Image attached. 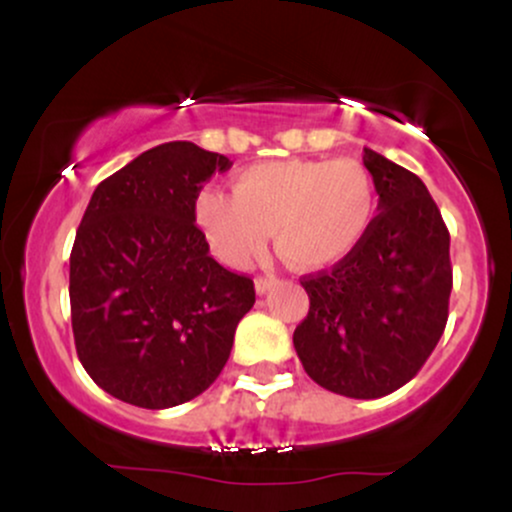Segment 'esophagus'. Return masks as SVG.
I'll return each mask as SVG.
<instances>
[{"mask_svg": "<svg viewBox=\"0 0 512 512\" xmlns=\"http://www.w3.org/2000/svg\"><path fill=\"white\" fill-rule=\"evenodd\" d=\"M274 284H276L274 276H257V279H255V291L260 293V296H264V293L272 289Z\"/></svg>", "mask_w": 512, "mask_h": 512, "instance_id": "34e87169", "label": "esophagus"}]
</instances>
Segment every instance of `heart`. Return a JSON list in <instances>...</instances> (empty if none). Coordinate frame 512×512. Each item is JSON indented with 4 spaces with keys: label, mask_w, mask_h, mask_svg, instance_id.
<instances>
[{
    "label": "heart",
    "mask_w": 512,
    "mask_h": 512,
    "mask_svg": "<svg viewBox=\"0 0 512 512\" xmlns=\"http://www.w3.org/2000/svg\"><path fill=\"white\" fill-rule=\"evenodd\" d=\"M378 197L368 168L337 161H262L233 178V195L202 190L195 214L211 250L228 267H245L272 233L291 267L325 269L351 255L375 221Z\"/></svg>",
    "instance_id": "1"
}]
</instances>
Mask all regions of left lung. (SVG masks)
<instances>
[{"instance_id":"left-lung-1","label":"left lung","mask_w":512,"mask_h":512,"mask_svg":"<svg viewBox=\"0 0 512 512\" xmlns=\"http://www.w3.org/2000/svg\"><path fill=\"white\" fill-rule=\"evenodd\" d=\"M363 166L380 214L351 255L301 279L310 310L293 346L320 387L378 399L419 373L445 330L450 233L421 178L373 149Z\"/></svg>"}]
</instances>
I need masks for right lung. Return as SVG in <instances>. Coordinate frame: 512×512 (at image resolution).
Here are the masks:
<instances>
[{"instance_id": "right-lung-1", "label": "right lung", "mask_w": 512, "mask_h": 512, "mask_svg": "<svg viewBox=\"0 0 512 512\" xmlns=\"http://www.w3.org/2000/svg\"><path fill=\"white\" fill-rule=\"evenodd\" d=\"M192 142L144 151L105 178L69 257L76 354L93 383L144 409L202 395L231 356L255 286L195 226L202 185L231 168Z\"/></svg>"}]
</instances>
